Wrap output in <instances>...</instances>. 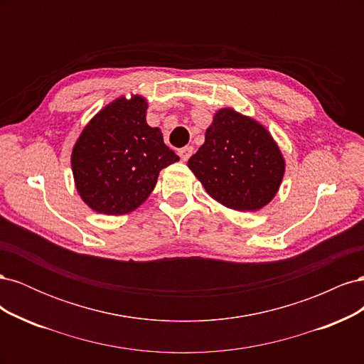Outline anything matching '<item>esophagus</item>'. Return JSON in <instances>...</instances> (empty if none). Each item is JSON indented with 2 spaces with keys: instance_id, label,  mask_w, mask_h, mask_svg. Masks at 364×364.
<instances>
[{
  "instance_id": "34e87169",
  "label": "esophagus",
  "mask_w": 364,
  "mask_h": 364,
  "mask_svg": "<svg viewBox=\"0 0 364 364\" xmlns=\"http://www.w3.org/2000/svg\"><path fill=\"white\" fill-rule=\"evenodd\" d=\"M191 155H193V147H191V146L182 147V149L179 150V156H181V159H182L183 162H185V161H188Z\"/></svg>"
}]
</instances>
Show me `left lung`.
<instances>
[{
    "label": "left lung",
    "instance_id": "obj_1",
    "mask_svg": "<svg viewBox=\"0 0 364 364\" xmlns=\"http://www.w3.org/2000/svg\"><path fill=\"white\" fill-rule=\"evenodd\" d=\"M188 168L214 200L235 211H258L277 196L285 159L270 132L252 117L222 107Z\"/></svg>",
    "mask_w": 364,
    "mask_h": 364
}]
</instances>
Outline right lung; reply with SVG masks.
Returning a JSON list of instances; mask_svg holds the SVG:
<instances>
[{
	"label": "right lung",
	"mask_w": 364,
	"mask_h": 364,
	"mask_svg": "<svg viewBox=\"0 0 364 364\" xmlns=\"http://www.w3.org/2000/svg\"><path fill=\"white\" fill-rule=\"evenodd\" d=\"M147 100L134 94L106 105L87 123L71 151L74 183L92 211L123 215L144 203L159 171L179 156L147 124Z\"/></svg>",
	"instance_id": "obj_1"
}]
</instances>
